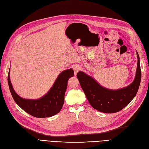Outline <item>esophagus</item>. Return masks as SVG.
<instances>
[{"mask_svg":"<svg viewBox=\"0 0 149 149\" xmlns=\"http://www.w3.org/2000/svg\"><path fill=\"white\" fill-rule=\"evenodd\" d=\"M73 69H74V71L75 75H76L77 73L80 70V66H79L78 65H74L73 66Z\"/></svg>","mask_w":149,"mask_h":149,"instance_id":"34e87169","label":"esophagus"}]
</instances>
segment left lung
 Segmentation results:
<instances>
[{"label": "left lung", "mask_w": 149, "mask_h": 149, "mask_svg": "<svg viewBox=\"0 0 149 149\" xmlns=\"http://www.w3.org/2000/svg\"><path fill=\"white\" fill-rule=\"evenodd\" d=\"M137 56V68L133 82L127 87L117 90L105 88L100 85L92 77L79 72L77 77L81 88L90 104L94 109L105 113H113L121 111L135 97L140 85L141 70Z\"/></svg>", "instance_id": "obj_1"}]
</instances>
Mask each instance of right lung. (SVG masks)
<instances>
[{"label": "right lung", "instance_id": "1", "mask_svg": "<svg viewBox=\"0 0 149 149\" xmlns=\"http://www.w3.org/2000/svg\"><path fill=\"white\" fill-rule=\"evenodd\" d=\"M72 69L65 70L59 74L53 86L44 97L38 100H28L21 98L14 91L8 74V84L12 97L16 103L24 111L31 116L44 118L58 113L63 106L68 81L74 76Z\"/></svg>", "mask_w": 149, "mask_h": 149}]
</instances>
